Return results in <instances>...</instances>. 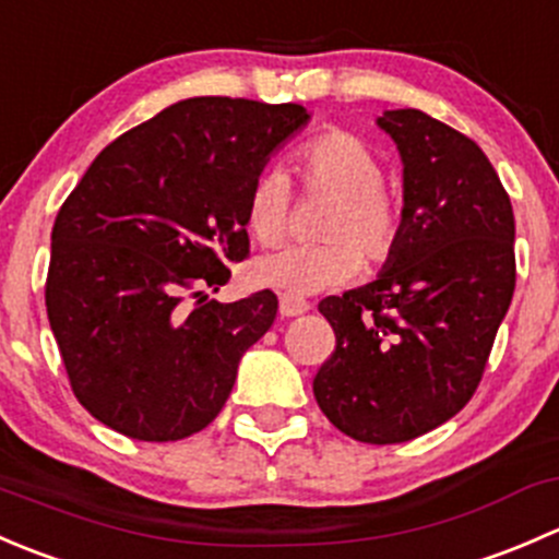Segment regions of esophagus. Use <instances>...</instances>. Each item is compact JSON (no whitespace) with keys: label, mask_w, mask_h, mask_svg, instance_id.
<instances>
[{"label":"esophagus","mask_w":559,"mask_h":559,"mask_svg":"<svg viewBox=\"0 0 559 559\" xmlns=\"http://www.w3.org/2000/svg\"><path fill=\"white\" fill-rule=\"evenodd\" d=\"M278 311L284 319H292V316H302L311 311V302L300 300V297H289V295H281L278 300Z\"/></svg>","instance_id":"1"}]
</instances>
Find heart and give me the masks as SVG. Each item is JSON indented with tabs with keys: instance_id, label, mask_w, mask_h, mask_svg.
<instances>
[{
	"instance_id": "obj_1",
	"label": "heart",
	"mask_w": 559,
	"mask_h": 559,
	"mask_svg": "<svg viewBox=\"0 0 559 559\" xmlns=\"http://www.w3.org/2000/svg\"><path fill=\"white\" fill-rule=\"evenodd\" d=\"M306 189L335 197L321 235L324 246H281L253 259L251 278L289 297H311L357 278L359 253L381 264L397 248L400 207L384 189V165L357 134L330 129L302 143L292 156ZM292 186L281 170L253 178L246 224L259 243H278L289 229Z\"/></svg>"
}]
</instances>
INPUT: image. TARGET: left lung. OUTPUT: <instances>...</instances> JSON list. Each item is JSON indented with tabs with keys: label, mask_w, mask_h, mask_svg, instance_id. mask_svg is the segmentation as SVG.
<instances>
[{
	"label": "left lung",
	"mask_w": 559,
	"mask_h": 559,
	"mask_svg": "<svg viewBox=\"0 0 559 559\" xmlns=\"http://www.w3.org/2000/svg\"><path fill=\"white\" fill-rule=\"evenodd\" d=\"M403 162L392 257L319 311L335 352L313 379L326 419L362 443H403L465 408L516 284L514 211L484 151L427 112L384 110Z\"/></svg>",
	"instance_id": "8db88e82"
}]
</instances>
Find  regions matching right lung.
<instances>
[{
    "mask_svg": "<svg viewBox=\"0 0 559 559\" xmlns=\"http://www.w3.org/2000/svg\"><path fill=\"white\" fill-rule=\"evenodd\" d=\"M308 121L292 103L180 99L112 140L72 189L50 235L45 306L94 419L156 443L216 419L278 300L264 289L224 306L194 289L218 292L248 257L253 178Z\"/></svg>",
    "mask_w": 559,
    "mask_h": 559,
    "instance_id": "obj_1",
    "label": "right lung"
}]
</instances>
